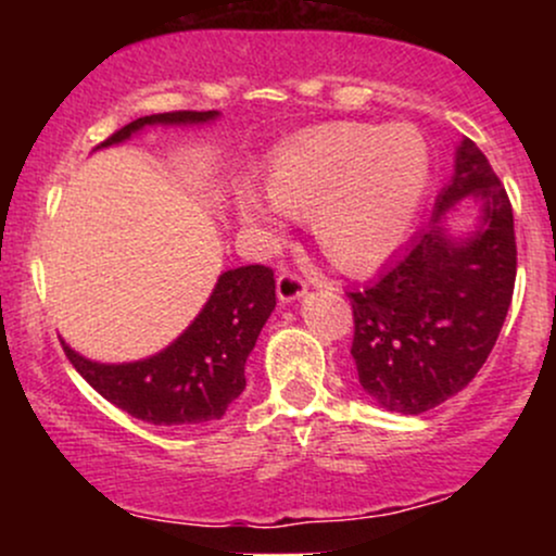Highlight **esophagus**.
Masks as SVG:
<instances>
[{
	"label": "esophagus",
	"instance_id": "esophagus-1",
	"mask_svg": "<svg viewBox=\"0 0 556 556\" xmlns=\"http://www.w3.org/2000/svg\"><path fill=\"white\" fill-rule=\"evenodd\" d=\"M303 292H305L303 277H298V274H292V271L279 274V277H277V295H279V300H282V303H292V300L303 298Z\"/></svg>",
	"mask_w": 556,
	"mask_h": 556
}]
</instances>
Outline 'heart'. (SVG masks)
<instances>
[{
	"mask_svg": "<svg viewBox=\"0 0 556 556\" xmlns=\"http://www.w3.org/2000/svg\"><path fill=\"white\" fill-rule=\"evenodd\" d=\"M431 182V151L413 125L334 123L311 127L274 151L269 203L240 193V222L279 240L282 214L305 219L331 264L363 271L381 264L410 232Z\"/></svg>",
	"mask_w": 556,
	"mask_h": 556,
	"instance_id": "heart-1",
	"label": "heart"
}]
</instances>
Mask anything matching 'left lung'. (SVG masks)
<instances>
[{
	"instance_id": "obj_1",
	"label": "left lung",
	"mask_w": 556,
	"mask_h": 556,
	"mask_svg": "<svg viewBox=\"0 0 556 556\" xmlns=\"http://www.w3.org/2000/svg\"><path fill=\"white\" fill-rule=\"evenodd\" d=\"M463 197L482 203V225L468 239H452L443 216ZM515 274L507 190L483 151L463 138L431 225L376 282L348 292L361 387L402 416L431 410L468 387L500 337Z\"/></svg>"
}]
</instances>
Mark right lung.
I'll use <instances>...</instances> for the list:
<instances>
[{
  "instance_id": "obj_1",
  "label": "right lung",
  "mask_w": 556,
  "mask_h": 556,
  "mask_svg": "<svg viewBox=\"0 0 556 556\" xmlns=\"http://www.w3.org/2000/svg\"><path fill=\"white\" fill-rule=\"evenodd\" d=\"M219 112H164L138 117L101 146L123 143L149 125H201ZM99 146V149H101ZM277 305L269 266H240L216 279L195 321L169 348L136 363H96L62 342L96 392L132 418L154 426H193L225 416L245 389V361Z\"/></svg>"
}]
</instances>
